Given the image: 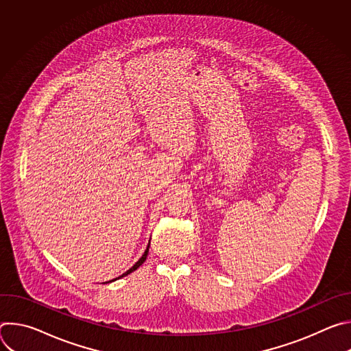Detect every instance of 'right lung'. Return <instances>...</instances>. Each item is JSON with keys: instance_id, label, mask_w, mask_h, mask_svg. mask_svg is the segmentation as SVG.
I'll return each mask as SVG.
<instances>
[{"instance_id": "add662e5", "label": "right lung", "mask_w": 351, "mask_h": 351, "mask_svg": "<svg viewBox=\"0 0 351 351\" xmlns=\"http://www.w3.org/2000/svg\"><path fill=\"white\" fill-rule=\"evenodd\" d=\"M148 248H149V243H148V245H147V248H145L144 254L141 256V258H140V260H138V261H137V263H136V264H134V265H133L130 269H128V271H126L125 274H122L119 278H115V279H112V280H110V282H114V280H117V279H121V278H123V276H126V275L132 274L133 271H136V269H137V268H138V267H140V265H141V264L145 261V258H147V254H148Z\"/></svg>"}]
</instances>
